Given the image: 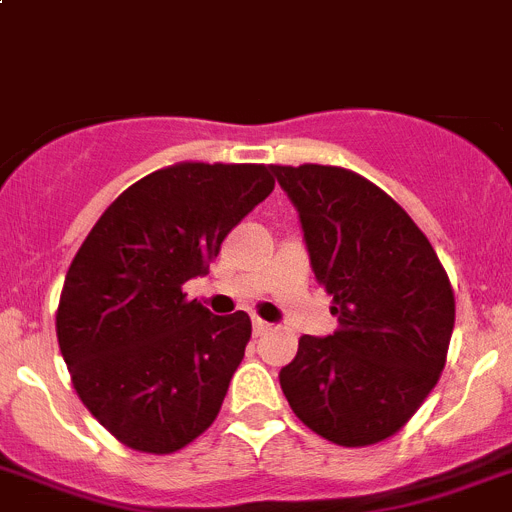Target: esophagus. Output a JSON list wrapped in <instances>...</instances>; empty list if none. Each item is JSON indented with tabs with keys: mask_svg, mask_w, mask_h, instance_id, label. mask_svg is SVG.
I'll return each instance as SVG.
<instances>
[{
	"mask_svg": "<svg viewBox=\"0 0 512 512\" xmlns=\"http://www.w3.org/2000/svg\"><path fill=\"white\" fill-rule=\"evenodd\" d=\"M270 329H273V326L267 324V321L252 319V334H255V336H265Z\"/></svg>",
	"mask_w": 512,
	"mask_h": 512,
	"instance_id": "34e87169",
	"label": "esophagus"
}]
</instances>
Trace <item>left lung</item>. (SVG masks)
<instances>
[{"label": "left lung", "mask_w": 512, "mask_h": 512, "mask_svg": "<svg viewBox=\"0 0 512 512\" xmlns=\"http://www.w3.org/2000/svg\"><path fill=\"white\" fill-rule=\"evenodd\" d=\"M298 209L313 275L339 326L298 339L280 370L313 434L370 446L398 434L446 365L454 290L426 234L388 193L336 165H270Z\"/></svg>", "instance_id": "left-lung-1"}]
</instances>
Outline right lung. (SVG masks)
<instances>
[{
  "label": "right lung",
  "instance_id": "obj_1",
  "mask_svg": "<svg viewBox=\"0 0 512 512\" xmlns=\"http://www.w3.org/2000/svg\"><path fill=\"white\" fill-rule=\"evenodd\" d=\"M270 165L176 163L132 183L78 247L55 334L78 398L124 446L173 454L219 416L252 321L183 285L270 196Z\"/></svg>",
  "mask_w": 512,
  "mask_h": 512
}]
</instances>
